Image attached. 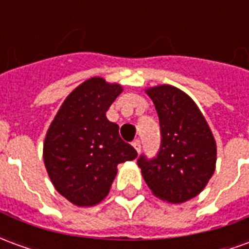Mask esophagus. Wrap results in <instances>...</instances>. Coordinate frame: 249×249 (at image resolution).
Here are the masks:
<instances>
[{"instance_id":"obj_1","label":"esophagus","mask_w":249,"mask_h":249,"mask_svg":"<svg viewBox=\"0 0 249 249\" xmlns=\"http://www.w3.org/2000/svg\"><path fill=\"white\" fill-rule=\"evenodd\" d=\"M133 146H135V149L137 151V153H140L141 152V141L139 140V139L133 141Z\"/></svg>"}]
</instances>
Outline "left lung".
<instances>
[{
    "label": "left lung",
    "instance_id": "8db88e82",
    "mask_svg": "<svg viewBox=\"0 0 249 249\" xmlns=\"http://www.w3.org/2000/svg\"><path fill=\"white\" fill-rule=\"evenodd\" d=\"M156 107L161 142L156 157L137 160L155 196L180 204L197 196L212 178L216 141L197 105L171 85L146 90Z\"/></svg>",
    "mask_w": 249,
    "mask_h": 249
}]
</instances>
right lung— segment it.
<instances>
[{"mask_svg":"<svg viewBox=\"0 0 249 249\" xmlns=\"http://www.w3.org/2000/svg\"><path fill=\"white\" fill-rule=\"evenodd\" d=\"M123 88L93 77L66 97L44 142L46 171L57 192L78 207L96 205L109 193L117 165L137 157L107 119Z\"/></svg>","mask_w":249,"mask_h":249,"instance_id":"right-lung-1","label":"right lung"}]
</instances>
